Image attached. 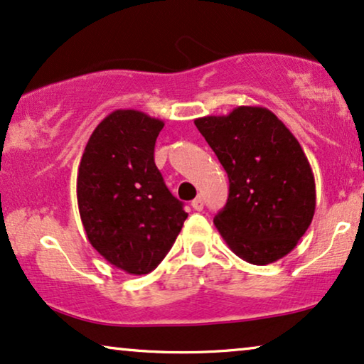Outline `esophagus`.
Instances as JSON below:
<instances>
[{
  "label": "esophagus",
  "mask_w": 364,
  "mask_h": 364,
  "mask_svg": "<svg viewBox=\"0 0 364 364\" xmlns=\"http://www.w3.org/2000/svg\"><path fill=\"white\" fill-rule=\"evenodd\" d=\"M191 206H193V210H195V211H201L203 206H205V203H203L201 198H196V200L191 201Z\"/></svg>",
  "instance_id": "1"
}]
</instances>
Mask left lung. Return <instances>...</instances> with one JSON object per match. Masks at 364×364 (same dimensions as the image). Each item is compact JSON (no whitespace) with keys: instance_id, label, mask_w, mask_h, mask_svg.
I'll return each mask as SVG.
<instances>
[{"instance_id":"left-lung-1","label":"left lung","mask_w":364,"mask_h":364,"mask_svg":"<svg viewBox=\"0 0 364 364\" xmlns=\"http://www.w3.org/2000/svg\"><path fill=\"white\" fill-rule=\"evenodd\" d=\"M230 179L215 226L232 253L251 264L287 256L311 225L316 190L298 139L263 106L195 119Z\"/></svg>"}]
</instances>
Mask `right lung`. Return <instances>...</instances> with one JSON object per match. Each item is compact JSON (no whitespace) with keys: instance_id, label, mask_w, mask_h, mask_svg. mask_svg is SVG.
Returning <instances> with one entry per match:
<instances>
[{"instance_id":"add662e5","label":"right lung","mask_w":364,"mask_h":364,"mask_svg":"<svg viewBox=\"0 0 364 364\" xmlns=\"http://www.w3.org/2000/svg\"><path fill=\"white\" fill-rule=\"evenodd\" d=\"M163 126L141 111L116 109L95 128L77 168V208L88 241L129 274L156 268L188 218L154 164Z\"/></svg>"}]
</instances>
